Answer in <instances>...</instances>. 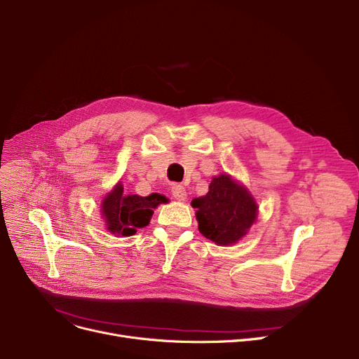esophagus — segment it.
Segmentation results:
<instances>
[{
    "mask_svg": "<svg viewBox=\"0 0 359 359\" xmlns=\"http://www.w3.org/2000/svg\"><path fill=\"white\" fill-rule=\"evenodd\" d=\"M172 195L175 199L177 201H186L187 199V194H186V189L180 184H175L172 187Z\"/></svg>",
    "mask_w": 359,
    "mask_h": 359,
    "instance_id": "obj_1",
    "label": "esophagus"
}]
</instances>
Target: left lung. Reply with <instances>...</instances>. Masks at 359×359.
Returning <instances> with one entry per match:
<instances>
[{
  "mask_svg": "<svg viewBox=\"0 0 359 359\" xmlns=\"http://www.w3.org/2000/svg\"><path fill=\"white\" fill-rule=\"evenodd\" d=\"M201 233L217 245H232L247 235L258 206L247 187L229 175L215 176L205 196L192 201Z\"/></svg>",
  "mask_w": 359,
  "mask_h": 359,
  "instance_id": "1",
  "label": "left lung"
}]
</instances>
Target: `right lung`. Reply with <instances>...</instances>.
<instances>
[{
    "instance_id": "add662e5",
    "label": "right lung",
    "mask_w": 359,
    "mask_h": 359,
    "mask_svg": "<svg viewBox=\"0 0 359 359\" xmlns=\"http://www.w3.org/2000/svg\"><path fill=\"white\" fill-rule=\"evenodd\" d=\"M165 202L167 199L158 194H151L150 196L126 195L123 184L116 183L104 198L101 213L111 233L131 236L138 228L147 226L154 213L153 209Z\"/></svg>"
}]
</instances>
